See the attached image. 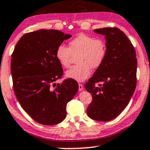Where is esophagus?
I'll return each instance as SVG.
<instances>
[{
    "label": "esophagus",
    "mask_w": 150,
    "mask_h": 150,
    "mask_svg": "<svg viewBox=\"0 0 150 150\" xmlns=\"http://www.w3.org/2000/svg\"><path fill=\"white\" fill-rule=\"evenodd\" d=\"M84 90V87H83V85L81 84H79V91H81Z\"/></svg>",
    "instance_id": "esophagus-1"
}]
</instances>
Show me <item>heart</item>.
I'll use <instances>...</instances> for the list:
<instances>
[{"label": "heart", "instance_id": "heart-1", "mask_svg": "<svg viewBox=\"0 0 150 150\" xmlns=\"http://www.w3.org/2000/svg\"><path fill=\"white\" fill-rule=\"evenodd\" d=\"M69 48L61 44L58 45L55 55L59 64L64 68L71 65L73 55L77 57V65L66 72V76L78 81L88 78L91 68L97 69L103 64L107 54L105 41L85 34H79L69 41Z\"/></svg>", "mask_w": 150, "mask_h": 150}]
</instances>
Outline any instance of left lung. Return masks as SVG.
<instances>
[{"label": "left lung", "instance_id": "left-lung-1", "mask_svg": "<svg viewBox=\"0 0 150 150\" xmlns=\"http://www.w3.org/2000/svg\"><path fill=\"white\" fill-rule=\"evenodd\" d=\"M94 32L105 36L107 54L102 66L85 84L93 98L86 112L95 120L109 121L122 112L133 96L137 59L134 47L120 29L104 28ZM98 82L102 84L97 86Z\"/></svg>", "mask_w": 150, "mask_h": 150}]
</instances>
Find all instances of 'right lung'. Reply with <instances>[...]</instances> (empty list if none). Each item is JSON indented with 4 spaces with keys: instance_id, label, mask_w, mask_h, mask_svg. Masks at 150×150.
Wrapping results in <instances>:
<instances>
[{
    "instance_id": "obj_1",
    "label": "right lung",
    "mask_w": 150,
    "mask_h": 150,
    "mask_svg": "<svg viewBox=\"0 0 150 150\" xmlns=\"http://www.w3.org/2000/svg\"><path fill=\"white\" fill-rule=\"evenodd\" d=\"M55 30H39L22 36L11 59L13 88L23 110L34 120L53 125L66 116V105L78 91L75 79L62 78L63 69L55 55L58 45L69 39Z\"/></svg>"
}]
</instances>
